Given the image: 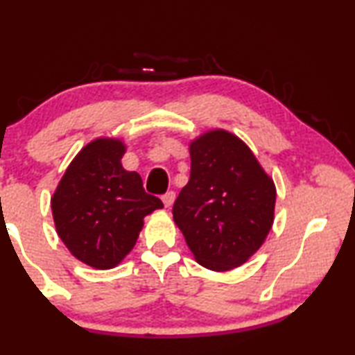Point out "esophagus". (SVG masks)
I'll return each mask as SVG.
<instances>
[{
	"mask_svg": "<svg viewBox=\"0 0 355 355\" xmlns=\"http://www.w3.org/2000/svg\"><path fill=\"white\" fill-rule=\"evenodd\" d=\"M174 198H176V193H174L173 191H169V192L164 193V196L162 197L164 207H171L173 202H174Z\"/></svg>",
	"mask_w": 355,
	"mask_h": 355,
	"instance_id": "34e87169",
	"label": "esophagus"
}]
</instances>
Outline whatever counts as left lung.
<instances>
[{"label":"left lung","instance_id":"8db88e82","mask_svg":"<svg viewBox=\"0 0 355 355\" xmlns=\"http://www.w3.org/2000/svg\"><path fill=\"white\" fill-rule=\"evenodd\" d=\"M275 202V184L250 148L226 130H211L191 144V178L173 218L198 263L226 271L263 244Z\"/></svg>","mask_w":355,"mask_h":355}]
</instances>
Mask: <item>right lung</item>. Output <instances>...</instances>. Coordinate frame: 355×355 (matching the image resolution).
Here are the masks:
<instances>
[{"mask_svg":"<svg viewBox=\"0 0 355 355\" xmlns=\"http://www.w3.org/2000/svg\"><path fill=\"white\" fill-rule=\"evenodd\" d=\"M121 140L96 139L80 150L51 198L58 236L71 254L98 270L113 268L132 250L144 218L163 208L142 178L125 171Z\"/></svg>","mask_w":355,"mask_h":355,"instance_id":"add662e5","label":"right lung"}]
</instances>
